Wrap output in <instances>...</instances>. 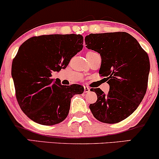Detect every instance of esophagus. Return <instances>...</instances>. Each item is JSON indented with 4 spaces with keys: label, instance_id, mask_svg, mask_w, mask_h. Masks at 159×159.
I'll use <instances>...</instances> for the list:
<instances>
[{
    "label": "esophagus",
    "instance_id": "obj_1",
    "mask_svg": "<svg viewBox=\"0 0 159 159\" xmlns=\"http://www.w3.org/2000/svg\"><path fill=\"white\" fill-rule=\"evenodd\" d=\"M84 93H89L90 91V87H88L87 86H84Z\"/></svg>",
    "mask_w": 159,
    "mask_h": 159
}]
</instances>
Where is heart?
<instances>
[{
  "label": "heart",
  "mask_w": 159,
  "mask_h": 159,
  "mask_svg": "<svg viewBox=\"0 0 159 159\" xmlns=\"http://www.w3.org/2000/svg\"><path fill=\"white\" fill-rule=\"evenodd\" d=\"M93 53H95V52H91V51H90V52H87V54H93Z\"/></svg>",
  "instance_id": "b5f03b06"
}]
</instances>
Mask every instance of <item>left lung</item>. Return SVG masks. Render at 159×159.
<instances>
[{
    "instance_id": "left-lung-1",
    "label": "left lung",
    "mask_w": 159,
    "mask_h": 159,
    "mask_svg": "<svg viewBox=\"0 0 159 159\" xmlns=\"http://www.w3.org/2000/svg\"><path fill=\"white\" fill-rule=\"evenodd\" d=\"M85 43L100 54L99 74L110 85L107 94L99 88L91 89L97 95V101L90 105L91 112L100 122L119 123L136 110L145 96L150 69L148 54L125 32L90 34Z\"/></svg>"
}]
</instances>
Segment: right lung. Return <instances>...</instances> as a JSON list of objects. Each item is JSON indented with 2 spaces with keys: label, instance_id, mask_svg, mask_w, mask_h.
I'll use <instances>...</instances> for the list:
<instances>
[{
  "label": "right lung",
  "instance_id": "right-lung-1",
  "mask_svg": "<svg viewBox=\"0 0 159 159\" xmlns=\"http://www.w3.org/2000/svg\"><path fill=\"white\" fill-rule=\"evenodd\" d=\"M83 41L80 34H52L34 36L19 47L12 64L16 96L23 112L35 123H61L68 116L72 96L83 93L81 85H61L52 78L82 50Z\"/></svg>",
  "mask_w": 159,
  "mask_h": 159
}]
</instances>
